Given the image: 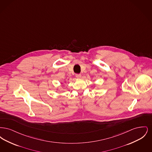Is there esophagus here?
<instances>
[{
    "instance_id": "1",
    "label": "esophagus",
    "mask_w": 152,
    "mask_h": 152,
    "mask_svg": "<svg viewBox=\"0 0 152 152\" xmlns=\"http://www.w3.org/2000/svg\"><path fill=\"white\" fill-rule=\"evenodd\" d=\"M76 77L77 78V79H80V78H81V74H76Z\"/></svg>"
}]
</instances>
